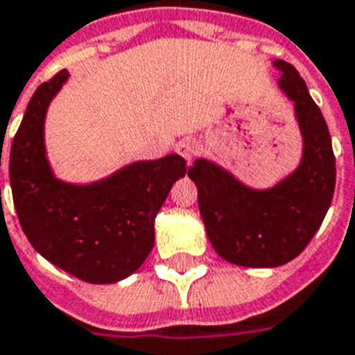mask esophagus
I'll list each match as a JSON object with an SVG mask.
<instances>
[{
	"label": "esophagus",
	"mask_w": 355,
	"mask_h": 355,
	"mask_svg": "<svg viewBox=\"0 0 355 355\" xmlns=\"http://www.w3.org/2000/svg\"><path fill=\"white\" fill-rule=\"evenodd\" d=\"M198 150H199L198 141L191 137L182 139V141H178V144H177V152L180 154V156L184 157V159H188V162H190L191 157L198 154Z\"/></svg>",
	"instance_id": "34e87169"
}]
</instances>
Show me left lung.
<instances>
[{"instance_id": "8db88e82", "label": "left lung", "mask_w": 355, "mask_h": 355, "mask_svg": "<svg viewBox=\"0 0 355 355\" xmlns=\"http://www.w3.org/2000/svg\"><path fill=\"white\" fill-rule=\"evenodd\" d=\"M278 88L293 101L303 135L301 164L267 190L243 184L230 171L199 157L188 169L199 212L220 258L241 267H278L297 258L324 222L335 191V156L322 111L297 69L275 60Z\"/></svg>"}]
</instances>
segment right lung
I'll use <instances>...</instances> for the list:
<instances>
[{
    "instance_id": "right-lung-1",
    "label": "right lung",
    "mask_w": 355,
    "mask_h": 355,
    "mask_svg": "<svg viewBox=\"0 0 355 355\" xmlns=\"http://www.w3.org/2000/svg\"><path fill=\"white\" fill-rule=\"evenodd\" d=\"M67 71L39 86L12 139L9 177L18 220L31 246L90 284H112L137 271L154 246V220L178 178V154L135 162L92 184L54 177L44 148V116ZM1 167V154H0Z\"/></svg>"
}]
</instances>
